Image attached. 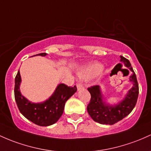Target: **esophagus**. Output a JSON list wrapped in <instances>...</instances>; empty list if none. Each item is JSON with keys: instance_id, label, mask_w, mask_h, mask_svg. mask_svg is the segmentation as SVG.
I'll list each match as a JSON object with an SVG mask.
<instances>
[{"instance_id": "1", "label": "esophagus", "mask_w": 151, "mask_h": 151, "mask_svg": "<svg viewBox=\"0 0 151 151\" xmlns=\"http://www.w3.org/2000/svg\"><path fill=\"white\" fill-rule=\"evenodd\" d=\"M77 89H78V90H81V89H84V86L82 85V84H77Z\"/></svg>"}]
</instances>
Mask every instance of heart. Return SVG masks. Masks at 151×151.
<instances>
[{
  "mask_svg": "<svg viewBox=\"0 0 151 151\" xmlns=\"http://www.w3.org/2000/svg\"><path fill=\"white\" fill-rule=\"evenodd\" d=\"M103 70V66L100 63H93L86 66L79 72V77L82 79H89L99 75Z\"/></svg>",
  "mask_w": 151,
  "mask_h": 151,
  "instance_id": "b5f03b06",
  "label": "heart"
}]
</instances>
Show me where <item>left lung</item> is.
<instances>
[{"label": "left lung", "instance_id": "obj_1", "mask_svg": "<svg viewBox=\"0 0 151 151\" xmlns=\"http://www.w3.org/2000/svg\"><path fill=\"white\" fill-rule=\"evenodd\" d=\"M120 61L132 72L130 77V81L133 86L128 91L125 98L117 105H110L103 100L100 86L94 85L89 87L88 91L91 94L90 102L87 107L89 115L94 121L106 125H114L128 115L136 105L139 93L138 83L136 75L131 67V64L126 58L120 56Z\"/></svg>", "mask_w": 151, "mask_h": 151}]
</instances>
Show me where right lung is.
<instances>
[{
    "instance_id": "right-lung-1",
    "label": "right lung",
    "mask_w": 151,
    "mask_h": 151,
    "mask_svg": "<svg viewBox=\"0 0 151 151\" xmlns=\"http://www.w3.org/2000/svg\"><path fill=\"white\" fill-rule=\"evenodd\" d=\"M46 53H41L34 56L45 57ZM21 82L19 70L15 78V100L21 113L26 119L39 126H49L57 122L64 112L66 102L77 92L75 85L68 87L64 84H59L54 94L41 103H33L25 98L20 92Z\"/></svg>"
}]
</instances>
